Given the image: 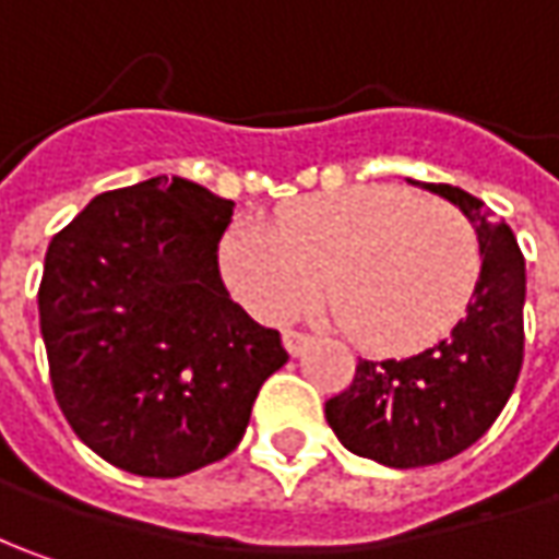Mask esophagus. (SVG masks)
Masks as SVG:
<instances>
[{
	"mask_svg": "<svg viewBox=\"0 0 559 559\" xmlns=\"http://www.w3.org/2000/svg\"><path fill=\"white\" fill-rule=\"evenodd\" d=\"M311 342V333H298V330H286V333H283V345H286V352H289L292 357L305 355V348H308Z\"/></svg>",
	"mask_w": 559,
	"mask_h": 559,
	"instance_id": "esophagus-1",
	"label": "esophagus"
}]
</instances>
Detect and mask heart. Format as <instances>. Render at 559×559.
<instances>
[{
	"mask_svg": "<svg viewBox=\"0 0 559 559\" xmlns=\"http://www.w3.org/2000/svg\"><path fill=\"white\" fill-rule=\"evenodd\" d=\"M226 283L267 320L326 301L352 342L414 352L466 311L479 270V233L461 207L395 186H352L280 211L270 229L242 221L221 248Z\"/></svg>",
	"mask_w": 559,
	"mask_h": 559,
	"instance_id": "obj_1",
	"label": "heart"
}]
</instances>
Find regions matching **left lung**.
<instances>
[{"label": "left lung", "instance_id": "left-lung-1", "mask_svg": "<svg viewBox=\"0 0 559 559\" xmlns=\"http://www.w3.org/2000/svg\"><path fill=\"white\" fill-rule=\"evenodd\" d=\"M414 183V180H411ZM457 204L479 233L483 270L461 323L401 360H357L352 385L326 401L338 441L367 461L414 469L457 457L504 411L523 367L526 261L516 236L476 195L417 183Z\"/></svg>", "mask_w": 559, "mask_h": 559}]
</instances>
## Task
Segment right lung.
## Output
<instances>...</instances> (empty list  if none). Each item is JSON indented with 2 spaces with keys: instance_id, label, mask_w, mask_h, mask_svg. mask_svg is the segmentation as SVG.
Wrapping results in <instances>:
<instances>
[{
  "instance_id": "right-lung-1",
  "label": "right lung",
  "mask_w": 559,
  "mask_h": 559,
  "mask_svg": "<svg viewBox=\"0 0 559 559\" xmlns=\"http://www.w3.org/2000/svg\"><path fill=\"white\" fill-rule=\"evenodd\" d=\"M233 202L183 177L102 192L46 251L39 330L76 439L127 473L174 479L242 441L289 355L226 292Z\"/></svg>"
}]
</instances>
